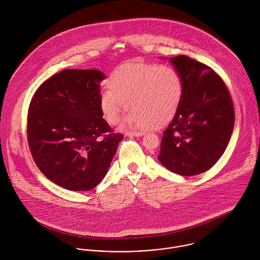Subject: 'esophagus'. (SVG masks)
<instances>
[{
    "instance_id": "obj_1",
    "label": "esophagus",
    "mask_w": 260,
    "mask_h": 260,
    "mask_svg": "<svg viewBox=\"0 0 260 260\" xmlns=\"http://www.w3.org/2000/svg\"><path fill=\"white\" fill-rule=\"evenodd\" d=\"M143 135H144V133H142V132H126L125 133L126 137H141Z\"/></svg>"
}]
</instances>
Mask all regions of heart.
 Here are the masks:
<instances>
[{"instance_id": "obj_1", "label": "heart", "mask_w": 260, "mask_h": 260, "mask_svg": "<svg viewBox=\"0 0 260 260\" xmlns=\"http://www.w3.org/2000/svg\"><path fill=\"white\" fill-rule=\"evenodd\" d=\"M109 88L101 93L100 108L110 124H116L121 112L129 113L124 126L150 128L171 120L179 109L184 82L172 66L126 63L110 76Z\"/></svg>"}]
</instances>
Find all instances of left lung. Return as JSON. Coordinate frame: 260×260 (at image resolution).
Instances as JSON below:
<instances>
[{"label": "left lung", "mask_w": 260, "mask_h": 260, "mask_svg": "<svg viewBox=\"0 0 260 260\" xmlns=\"http://www.w3.org/2000/svg\"><path fill=\"white\" fill-rule=\"evenodd\" d=\"M184 82L179 109L160 143V163L182 176L212 168L223 154L235 123L230 92L209 66L186 55L169 60Z\"/></svg>", "instance_id": "left-lung-1"}]
</instances>
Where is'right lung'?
I'll return each mask as SVG.
<instances>
[{
	"label": "right lung",
	"instance_id": "right-lung-1",
	"mask_svg": "<svg viewBox=\"0 0 260 260\" xmlns=\"http://www.w3.org/2000/svg\"><path fill=\"white\" fill-rule=\"evenodd\" d=\"M97 69H65L44 81L28 108L27 140L39 169L67 190L88 191L106 176L119 142L104 120Z\"/></svg>",
	"mask_w": 260,
	"mask_h": 260
}]
</instances>
